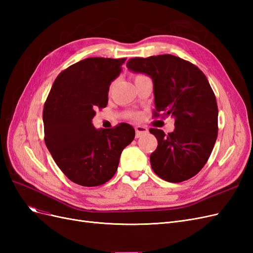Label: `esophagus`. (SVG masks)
<instances>
[{
	"mask_svg": "<svg viewBox=\"0 0 253 253\" xmlns=\"http://www.w3.org/2000/svg\"><path fill=\"white\" fill-rule=\"evenodd\" d=\"M135 131H136V138H139V137H141L142 135H145L148 132L149 129L145 127V126H137L135 127Z\"/></svg>",
	"mask_w": 253,
	"mask_h": 253,
	"instance_id": "obj_1",
	"label": "esophagus"
}]
</instances>
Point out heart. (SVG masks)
I'll list each match as a JSON object with an SVG mask.
<instances>
[{"label": "heart", "mask_w": 253, "mask_h": 253, "mask_svg": "<svg viewBox=\"0 0 253 253\" xmlns=\"http://www.w3.org/2000/svg\"><path fill=\"white\" fill-rule=\"evenodd\" d=\"M137 77H139V76H137ZM112 88H113V85H111V88H110V90H112Z\"/></svg>", "instance_id": "1"}]
</instances>
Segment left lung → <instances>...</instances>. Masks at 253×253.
I'll return each mask as SVG.
<instances>
[{
    "label": "left lung",
    "instance_id": "1",
    "mask_svg": "<svg viewBox=\"0 0 253 253\" xmlns=\"http://www.w3.org/2000/svg\"><path fill=\"white\" fill-rule=\"evenodd\" d=\"M126 67L151 77L154 116L163 112L175 119L168 135L150 128L158 141L150 156L153 171L170 182L193 177L208 162L217 138V103L208 79L197 66L172 55L133 58Z\"/></svg>",
    "mask_w": 253,
    "mask_h": 253
}]
</instances>
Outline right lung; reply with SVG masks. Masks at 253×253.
Wrapping results in <instances>:
<instances>
[{
	"label": "right lung",
	"mask_w": 253,
	"mask_h": 253,
	"mask_svg": "<svg viewBox=\"0 0 253 253\" xmlns=\"http://www.w3.org/2000/svg\"><path fill=\"white\" fill-rule=\"evenodd\" d=\"M126 58H87L61 72L43 110L44 140L66 177L83 187H97L116 173L121 152L135 129L127 124L94 127L96 109L105 108L112 81Z\"/></svg>",
	"instance_id": "add662e5"
}]
</instances>
